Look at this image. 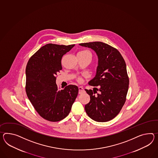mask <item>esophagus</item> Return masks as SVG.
Returning a JSON list of instances; mask_svg holds the SVG:
<instances>
[{
    "mask_svg": "<svg viewBox=\"0 0 158 158\" xmlns=\"http://www.w3.org/2000/svg\"><path fill=\"white\" fill-rule=\"evenodd\" d=\"M78 89H79V94L85 93V89L82 87H79Z\"/></svg>",
    "mask_w": 158,
    "mask_h": 158,
    "instance_id": "34e87169",
    "label": "esophagus"
}]
</instances>
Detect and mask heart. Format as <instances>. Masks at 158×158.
Returning a JSON list of instances; mask_svg holds the SVG:
<instances>
[{
	"instance_id": "obj_1",
	"label": "heart",
	"mask_w": 158,
	"mask_h": 158,
	"mask_svg": "<svg viewBox=\"0 0 158 158\" xmlns=\"http://www.w3.org/2000/svg\"><path fill=\"white\" fill-rule=\"evenodd\" d=\"M77 80L79 82H81L82 81H83V80H82V79L80 77H77Z\"/></svg>"
}]
</instances>
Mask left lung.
<instances>
[{
  "label": "left lung",
  "mask_w": 158,
  "mask_h": 158,
  "mask_svg": "<svg viewBox=\"0 0 158 158\" xmlns=\"http://www.w3.org/2000/svg\"><path fill=\"white\" fill-rule=\"evenodd\" d=\"M79 45L91 48L98 58L96 75L89 82L94 88L85 89L90 96L85 111L95 121L108 122L119 113L126 102L129 85L126 62L119 51L106 43L94 42Z\"/></svg>",
  "instance_id": "left-lung-1"
}]
</instances>
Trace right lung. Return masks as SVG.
Segmentation results:
<instances>
[{"instance_id": "add662e5", "label": "right lung", "mask_w": 158, "mask_h": 158, "mask_svg": "<svg viewBox=\"0 0 158 158\" xmlns=\"http://www.w3.org/2000/svg\"><path fill=\"white\" fill-rule=\"evenodd\" d=\"M74 46L47 44L27 63V97L40 116L48 121L58 122L65 118L77 97V85H69L60 89L56 83L57 73L62 69V57Z\"/></svg>"}]
</instances>
